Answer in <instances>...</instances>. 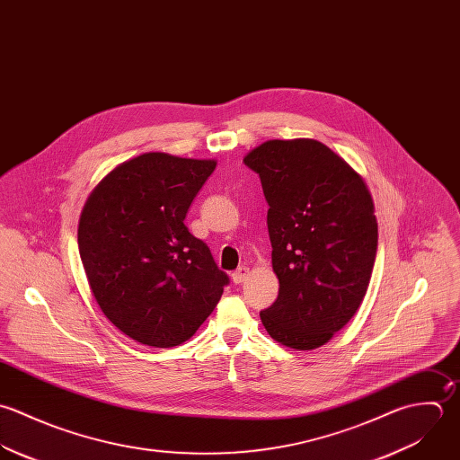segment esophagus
<instances>
[{"mask_svg":"<svg viewBox=\"0 0 460 460\" xmlns=\"http://www.w3.org/2000/svg\"><path fill=\"white\" fill-rule=\"evenodd\" d=\"M248 275H250V268L241 266V268H237V270L232 273V280H234L235 284H243V282H246Z\"/></svg>","mask_w":460,"mask_h":460,"instance_id":"1","label":"esophagus"}]
</instances>
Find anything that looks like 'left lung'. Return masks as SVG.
I'll list each match as a JSON object with an SVG mask.
<instances>
[{
  "label": "left lung",
  "mask_w": 460,
  "mask_h": 460,
  "mask_svg": "<svg viewBox=\"0 0 460 460\" xmlns=\"http://www.w3.org/2000/svg\"><path fill=\"white\" fill-rule=\"evenodd\" d=\"M259 172L280 291L261 312L268 333L293 349L328 342L362 304L378 225L362 176L314 139L266 141L244 156Z\"/></svg>",
  "instance_id": "8db88e82"
}]
</instances>
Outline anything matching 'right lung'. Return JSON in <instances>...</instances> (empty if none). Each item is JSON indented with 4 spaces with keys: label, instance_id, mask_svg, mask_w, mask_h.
<instances>
[{
    "label": "right lung",
    "instance_id": "add662e5",
    "mask_svg": "<svg viewBox=\"0 0 460 460\" xmlns=\"http://www.w3.org/2000/svg\"><path fill=\"white\" fill-rule=\"evenodd\" d=\"M216 160L145 154L119 164L89 194L80 259L103 314L137 342L190 339L230 282L183 219Z\"/></svg>",
    "mask_w": 460,
    "mask_h": 460
}]
</instances>
